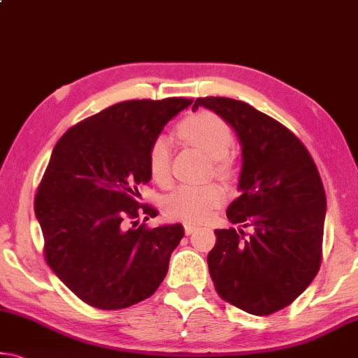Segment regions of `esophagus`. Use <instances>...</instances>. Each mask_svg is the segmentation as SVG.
Listing matches in <instances>:
<instances>
[{"mask_svg": "<svg viewBox=\"0 0 358 358\" xmlns=\"http://www.w3.org/2000/svg\"><path fill=\"white\" fill-rule=\"evenodd\" d=\"M184 230H185V235H192L195 232V230H198V225H194V224H184Z\"/></svg>", "mask_w": 358, "mask_h": 358, "instance_id": "1", "label": "esophagus"}]
</instances>
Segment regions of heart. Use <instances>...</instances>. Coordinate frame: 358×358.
<instances>
[{
	"label": "heart",
	"mask_w": 358,
	"mask_h": 358,
	"mask_svg": "<svg viewBox=\"0 0 358 358\" xmlns=\"http://www.w3.org/2000/svg\"><path fill=\"white\" fill-rule=\"evenodd\" d=\"M179 133L187 142L196 145L213 158L214 173L227 179L232 174V162L229 153L234 147V133L229 123L219 115L201 110L185 118L179 126ZM148 171L157 184L169 180L171 147L166 136H157L147 153ZM225 192L219 184H182L164 198V210L168 216L184 222H203L222 205Z\"/></svg>",
	"instance_id": "b5f03b06"
}]
</instances>
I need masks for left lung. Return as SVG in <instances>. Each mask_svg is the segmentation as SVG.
<instances>
[{"mask_svg":"<svg viewBox=\"0 0 358 358\" xmlns=\"http://www.w3.org/2000/svg\"><path fill=\"white\" fill-rule=\"evenodd\" d=\"M235 129L241 144V195L230 203L232 224L217 229L208 255L221 298L252 315H271L309 287L322 264L327 196L309 150L294 133L250 103L198 97Z\"/></svg>","mask_w":358,"mask_h":358,"instance_id":"8db88e82","label":"left lung"}]
</instances>
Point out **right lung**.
<instances>
[{"instance_id": "1", "label": "right lung", "mask_w": 358, "mask_h": 358, "mask_svg": "<svg viewBox=\"0 0 358 358\" xmlns=\"http://www.w3.org/2000/svg\"><path fill=\"white\" fill-rule=\"evenodd\" d=\"M192 102L169 97L115 103L71 126L54 147L35 196L43 251L65 287L96 309L137 304L166 277L184 227L136 229L141 214H158L137 200L152 178V141Z\"/></svg>"}]
</instances>
